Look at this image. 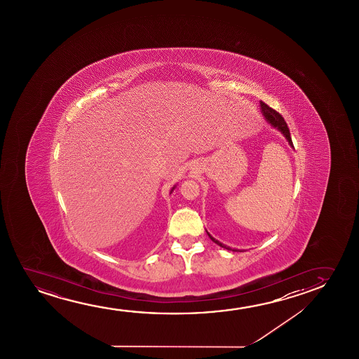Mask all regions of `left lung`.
<instances>
[{
	"label": "left lung",
	"instance_id": "1",
	"mask_svg": "<svg viewBox=\"0 0 359 359\" xmlns=\"http://www.w3.org/2000/svg\"><path fill=\"white\" fill-rule=\"evenodd\" d=\"M260 107L261 113H262V115L265 116L266 121L270 123L272 128H275L276 130H278V131L285 136V140L288 141L290 147L293 148V142H292V137H290V128L287 126L285 118H282V115H280V114L277 113L276 110L270 108V107H269L267 104L264 103V102H260ZM207 234H208V236L211 238V241H213V243H216L217 245H219L221 248H223V249H226V250L236 251V249H231L229 246L222 244L221 241H216V239H215V238H213L208 231H207Z\"/></svg>",
	"mask_w": 359,
	"mask_h": 359
}]
</instances>
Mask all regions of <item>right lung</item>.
I'll use <instances>...</instances> for the list:
<instances>
[{
  "label": "right lung",
  "mask_w": 359,
  "mask_h": 359,
  "mask_svg": "<svg viewBox=\"0 0 359 359\" xmlns=\"http://www.w3.org/2000/svg\"><path fill=\"white\" fill-rule=\"evenodd\" d=\"M175 187H177V185H175ZM175 187H172V191H170V194H172V190H174V189H175Z\"/></svg>",
  "instance_id": "1"
}]
</instances>
